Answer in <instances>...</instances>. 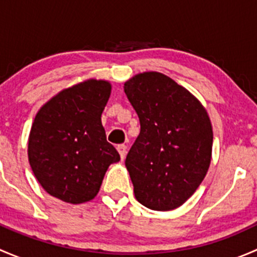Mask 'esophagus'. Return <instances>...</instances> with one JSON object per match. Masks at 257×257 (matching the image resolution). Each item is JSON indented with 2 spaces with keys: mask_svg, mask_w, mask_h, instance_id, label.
Returning <instances> with one entry per match:
<instances>
[{
  "mask_svg": "<svg viewBox=\"0 0 257 257\" xmlns=\"http://www.w3.org/2000/svg\"><path fill=\"white\" fill-rule=\"evenodd\" d=\"M116 149H118L119 154H120L121 160H124V158H125V155H126V145L120 144V145H118V148H116Z\"/></svg>",
  "mask_w": 257,
  "mask_h": 257,
  "instance_id": "34e87169",
  "label": "esophagus"
}]
</instances>
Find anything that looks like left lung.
Here are the masks:
<instances>
[{
  "instance_id": "left-lung-1",
  "label": "left lung",
  "mask_w": 257,
  "mask_h": 257,
  "mask_svg": "<svg viewBox=\"0 0 257 257\" xmlns=\"http://www.w3.org/2000/svg\"><path fill=\"white\" fill-rule=\"evenodd\" d=\"M124 92L141 121L125 159L142 205L168 211L183 205L205 178L212 128L206 110L189 90L158 72L137 74Z\"/></svg>"
}]
</instances>
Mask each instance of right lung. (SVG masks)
I'll return each instance as SVG.
<instances>
[{
    "instance_id": "obj_1",
    "label": "right lung",
    "mask_w": 257,
    "mask_h": 257,
    "mask_svg": "<svg viewBox=\"0 0 257 257\" xmlns=\"http://www.w3.org/2000/svg\"><path fill=\"white\" fill-rule=\"evenodd\" d=\"M109 95V83L89 79L62 90L37 113L28 160L49 195L71 204L92 200L108 167L120 160L100 120Z\"/></svg>"
}]
</instances>
